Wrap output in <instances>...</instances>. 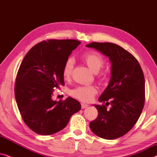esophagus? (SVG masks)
Masks as SVG:
<instances>
[{
	"label": "esophagus",
	"mask_w": 157,
	"mask_h": 157,
	"mask_svg": "<svg viewBox=\"0 0 157 157\" xmlns=\"http://www.w3.org/2000/svg\"><path fill=\"white\" fill-rule=\"evenodd\" d=\"M89 106V105L88 104H83V103H82V104H81V109H85V108H86V107H88Z\"/></svg>",
	"instance_id": "obj_1"
}]
</instances>
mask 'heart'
Listing matches in <instances>:
<instances>
[{"instance_id":"b5f03b06","label":"heart","mask_w":157,"mask_h":157,"mask_svg":"<svg viewBox=\"0 0 157 157\" xmlns=\"http://www.w3.org/2000/svg\"><path fill=\"white\" fill-rule=\"evenodd\" d=\"M83 61L86 63L89 68L94 73H98L104 64V61L101 56L96 52H88L82 56ZM74 66V59L68 58L63 64L62 74L66 80L70 79L72 75L73 68ZM97 93V88L93 85L78 86L71 90V94L74 97L82 101H90Z\"/></svg>"}]
</instances>
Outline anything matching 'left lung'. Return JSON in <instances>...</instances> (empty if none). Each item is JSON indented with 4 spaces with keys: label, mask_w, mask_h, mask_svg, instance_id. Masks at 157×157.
Segmentation results:
<instances>
[{
    "label": "left lung",
    "mask_w": 157,
    "mask_h": 157,
    "mask_svg": "<svg viewBox=\"0 0 157 157\" xmlns=\"http://www.w3.org/2000/svg\"><path fill=\"white\" fill-rule=\"evenodd\" d=\"M87 47L100 51L111 62V78L98 101L111 104L94 106L98 114L89 124L96 136L105 139L119 138L132 129L138 121L145 100L144 76L134 56L112 43L93 42Z\"/></svg>",
    "instance_id": "left-lung-1"
}]
</instances>
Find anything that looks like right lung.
I'll return each mask as SVG.
<instances>
[{
    "label": "right lung",
    "mask_w": 157,
    "mask_h": 157,
    "mask_svg": "<svg viewBox=\"0 0 157 157\" xmlns=\"http://www.w3.org/2000/svg\"><path fill=\"white\" fill-rule=\"evenodd\" d=\"M81 44L76 40L50 39L36 44L25 56L15 84V96L25 124L40 135L59 132L81 104L71 97L52 99L53 90L64 84L63 64Z\"/></svg>",
    "instance_id": "right-lung-1"
}]
</instances>
